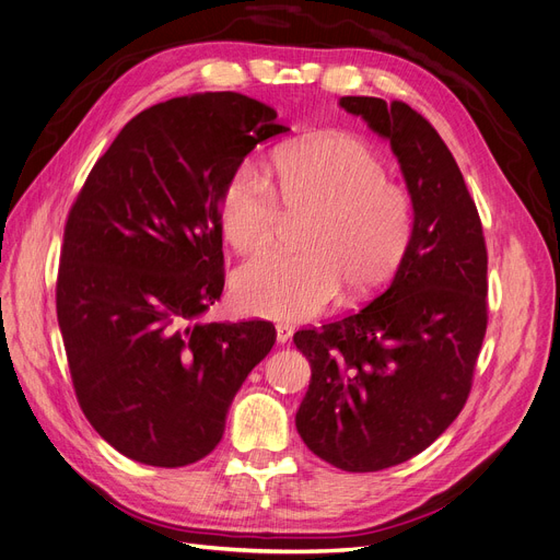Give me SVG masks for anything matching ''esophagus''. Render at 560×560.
Instances as JSON below:
<instances>
[{
  "label": "esophagus",
  "instance_id": "34e87169",
  "mask_svg": "<svg viewBox=\"0 0 560 560\" xmlns=\"http://www.w3.org/2000/svg\"><path fill=\"white\" fill-rule=\"evenodd\" d=\"M291 337H293V325L279 323V325H277V341H279V343H285Z\"/></svg>",
  "mask_w": 560,
  "mask_h": 560
}]
</instances>
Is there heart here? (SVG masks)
I'll return each mask as SVG.
<instances>
[{"label": "heart", "instance_id": "heart-1", "mask_svg": "<svg viewBox=\"0 0 560 560\" xmlns=\"http://www.w3.org/2000/svg\"><path fill=\"white\" fill-rule=\"evenodd\" d=\"M275 186L254 165L228 175L219 198L225 240L242 254L275 246L284 214L306 217L298 254H265L240 267L233 300L248 316L304 320L346 288L348 300L378 293L408 254L416 207L387 177L383 156L348 133H323L279 150Z\"/></svg>", "mask_w": 560, "mask_h": 560}]
</instances>
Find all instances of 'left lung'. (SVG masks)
<instances>
[{"label": "left lung", "instance_id": "obj_1", "mask_svg": "<svg viewBox=\"0 0 560 560\" xmlns=\"http://www.w3.org/2000/svg\"><path fill=\"white\" fill-rule=\"evenodd\" d=\"M339 103L389 140L416 228L378 298L295 332L312 364L295 422L316 457L371 472L416 457L462 412L489 320L487 244L459 165L429 119L404 101Z\"/></svg>", "mask_w": 560, "mask_h": 560}]
</instances>
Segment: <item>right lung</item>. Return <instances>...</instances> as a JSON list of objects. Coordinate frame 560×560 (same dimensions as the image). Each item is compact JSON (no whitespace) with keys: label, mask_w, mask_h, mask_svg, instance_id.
Here are the masks:
<instances>
[{"label":"right lung","mask_w":560,"mask_h":560,"mask_svg":"<svg viewBox=\"0 0 560 560\" xmlns=\"http://www.w3.org/2000/svg\"><path fill=\"white\" fill-rule=\"evenodd\" d=\"M291 131L237 92L138 113L75 196L57 272V320L75 399L124 457L177 468L210 454L269 320L196 323L221 298L219 198L256 144Z\"/></svg>","instance_id":"right-lung-1"}]
</instances>
